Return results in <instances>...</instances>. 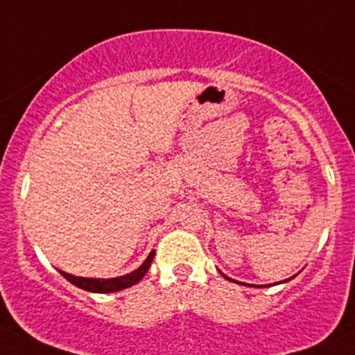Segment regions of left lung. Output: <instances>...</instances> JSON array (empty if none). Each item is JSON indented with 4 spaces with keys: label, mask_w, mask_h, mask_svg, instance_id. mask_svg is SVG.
I'll return each mask as SVG.
<instances>
[{
    "label": "left lung",
    "mask_w": 355,
    "mask_h": 355,
    "mask_svg": "<svg viewBox=\"0 0 355 355\" xmlns=\"http://www.w3.org/2000/svg\"><path fill=\"white\" fill-rule=\"evenodd\" d=\"M223 277H225V275H223ZM225 278H227V277H225ZM228 280H230V278H228ZM232 282H234V280H232ZM237 284H239V282H237Z\"/></svg>",
    "instance_id": "obj_1"
}]
</instances>
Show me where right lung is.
<instances>
[{
    "label": "right lung",
    "instance_id": "1",
    "mask_svg": "<svg viewBox=\"0 0 355 355\" xmlns=\"http://www.w3.org/2000/svg\"><path fill=\"white\" fill-rule=\"evenodd\" d=\"M156 250H153L148 256V259L142 263V266L139 270L132 271V273L125 275V277L118 278H110V280H101V278H82V277H73V275H68L65 271H60L63 277L67 278L70 284H73L75 287L87 290V292H96V293H110V292H118V290H123L135 285L137 282H141L144 278V275L148 273L149 266H151L153 259H155Z\"/></svg>",
    "mask_w": 355,
    "mask_h": 355
}]
</instances>
